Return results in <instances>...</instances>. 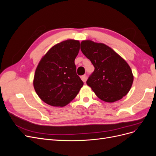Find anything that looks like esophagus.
I'll return each instance as SVG.
<instances>
[{
    "mask_svg": "<svg viewBox=\"0 0 156 156\" xmlns=\"http://www.w3.org/2000/svg\"><path fill=\"white\" fill-rule=\"evenodd\" d=\"M81 79H82V81H83V82H86V81H87V75H82V76L81 77Z\"/></svg>",
    "mask_w": 156,
    "mask_h": 156,
    "instance_id": "1",
    "label": "esophagus"
}]
</instances>
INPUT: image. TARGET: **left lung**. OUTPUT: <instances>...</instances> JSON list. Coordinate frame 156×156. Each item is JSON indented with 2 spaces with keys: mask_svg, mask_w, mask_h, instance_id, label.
<instances>
[{
  "mask_svg": "<svg viewBox=\"0 0 156 156\" xmlns=\"http://www.w3.org/2000/svg\"><path fill=\"white\" fill-rule=\"evenodd\" d=\"M81 50L95 68L87 84L100 100L112 103L129 92L133 82L132 71L114 50L91 40L83 41Z\"/></svg>",
  "mask_w": 156,
  "mask_h": 156,
  "instance_id": "1",
  "label": "left lung"
}]
</instances>
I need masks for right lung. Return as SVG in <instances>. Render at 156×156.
<instances>
[{
	"instance_id": "1",
	"label": "right lung",
	"mask_w": 156,
	"mask_h": 156,
	"mask_svg": "<svg viewBox=\"0 0 156 156\" xmlns=\"http://www.w3.org/2000/svg\"><path fill=\"white\" fill-rule=\"evenodd\" d=\"M79 49L78 40L63 41L52 47L40 61L33 84L37 96L47 104L66 105L83 87L75 64Z\"/></svg>"
}]
</instances>
